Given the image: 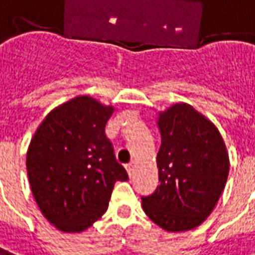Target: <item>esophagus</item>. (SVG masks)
Here are the masks:
<instances>
[{
  "label": "esophagus",
  "instance_id": "34e87169",
  "mask_svg": "<svg viewBox=\"0 0 255 255\" xmlns=\"http://www.w3.org/2000/svg\"><path fill=\"white\" fill-rule=\"evenodd\" d=\"M126 171H128V173H129V176L133 175V171H134V161H130L129 164L126 165Z\"/></svg>",
  "mask_w": 255,
  "mask_h": 255
}]
</instances>
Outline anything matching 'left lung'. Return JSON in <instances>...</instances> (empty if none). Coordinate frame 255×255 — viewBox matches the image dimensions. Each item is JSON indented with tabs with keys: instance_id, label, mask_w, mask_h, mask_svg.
<instances>
[{
	"instance_id": "1",
	"label": "left lung",
	"mask_w": 255,
	"mask_h": 255,
	"mask_svg": "<svg viewBox=\"0 0 255 255\" xmlns=\"http://www.w3.org/2000/svg\"><path fill=\"white\" fill-rule=\"evenodd\" d=\"M159 186L141 197L145 215L168 232L197 228L218 203L229 155L217 126L191 105L178 103L158 115Z\"/></svg>"
}]
</instances>
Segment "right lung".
I'll use <instances>...</instances> for the list:
<instances>
[{
	"label": "right lung",
	"instance_id": "add662e5",
	"mask_svg": "<svg viewBox=\"0 0 255 255\" xmlns=\"http://www.w3.org/2000/svg\"><path fill=\"white\" fill-rule=\"evenodd\" d=\"M112 112L114 107L79 96L51 111L31 138L26 157L31 193L59 231L90 228L107 211L115 182L129 179L105 136Z\"/></svg>",
	"mask_w": 255,
	"mask_h": 255
}]
</instances>
